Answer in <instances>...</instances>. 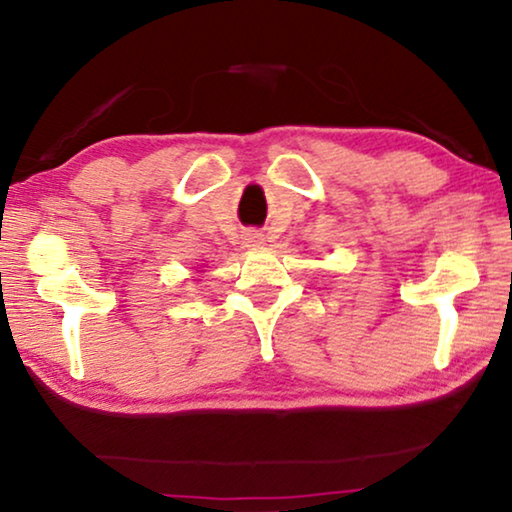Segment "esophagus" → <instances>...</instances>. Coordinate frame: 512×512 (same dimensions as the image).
<instances>
[{
    "label": "esophagus",
    "instance_id": "1",
    "mask_svg": "<svg viewBox=\"0 0 512 512\" xmlns=\"http://www.w3.org/2000/svg\"><path fill=\"white\" fill-rule=\"evenodd\" d=\"M242 240H245V247H249V249H258L263 245V235L258 231H247Z\"/></svg>",
    "mask_w": 512,
    "mask_h": 512
}]
</instances>
